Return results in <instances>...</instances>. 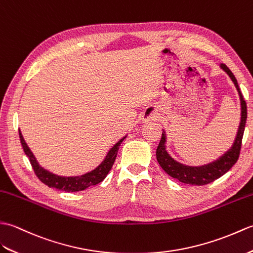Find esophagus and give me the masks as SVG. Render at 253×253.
Wrapping results in <instances>:
<instances>
[{
    "instance_id": "esophagus-1",
    "label": "esophagus",
    "mask_w": 253,
    "mask_h": 253,
    "mask_svg": "<svg viewBox=\"0 0 253 253\" xmlns=\"http://www.w3.org/2000/svg\"><path fill=\"white\" fill-rule=\"evenodd\" d=\"M156 118H157V112H155V111H146L144 114L143 119L146 121V120H150V119H156Z\"/></svg>"
}]
</instances>
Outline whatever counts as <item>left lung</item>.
I'll use <instances>...</instances> for the list:
<instances>
[{
	"label": "left lung",
	"mask_w": 253,
	"mask_h": 253,
	"mask_svg": "<svg viewBox=\"0 0 253 253\" xmlns=\"http://www.w3.org/2000/svg\"><path fill=\"white\" fill-rule=\"evenodd\" d=\"M221 69L226 72L228 77L231 78V80L236 86V89L239 95L240 99V106H241V117H240V123L238 126V131L235 137V141L232 145V147L229 148L225 154L222 155L220 158L214 160L213 162H210L208 165L199 166V167H192L183 165L181 162L174 160L172 157L168 154L166 149V142L167 136L166 132L164 131L162 136L160 139V143L157 147L156 156L157 160H158L160 167L164 169V171L169 174L173 178L178 179L179 182L188 185H197V186H203V185H207L213 181H215L218 177L224 175L231 168L236 164L238 160V157L240 154L241 148V141H243L246 120H247V105L244 99L243 94L240 92V88L238 86V83L236 78L233 75V72L228 69V67L224 64L220 65Z\"/></svg>",
	"instance_id": "8db88e82"
}]
</instances>
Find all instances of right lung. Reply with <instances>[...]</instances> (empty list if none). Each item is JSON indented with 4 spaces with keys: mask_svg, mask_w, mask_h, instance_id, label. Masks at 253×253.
<instances>
[{
    "mask_svg": "<svg viewBox=\"0 0 253 253\" xmlns=\"http://www.w3.org/2000/svg\"><path fill=\"white\" fill-rule=\"evenodd\" d=\"M126 137V135L125 137H122L119 142L112 146L110 150L108 151V154L106 155L102 164L95 168L91 172H87L85 174H83V175L78 176H60L45 170L44 168L39 165L35 155L32 154L30 148L28 147V145L25 142L24 137H22V134L19 130V138L22 145V148H24L25 154L27 155L28 158H29L30 164L33 168V171H35L38 178L40 179L42 183L47 185L48 187H53L59 190H64V192L71 193L80 192V190H84L89 186H93V185H96L104 181V178L107 176V174L111 170L112 165H114V162L116 160L118 150H119L120 145Z\"/></svg>",
    "mask_w": 253,
    "mask_h": 253,
    "instance_id": "add662e5",
    "label": "right lung"
}]
</instances>
